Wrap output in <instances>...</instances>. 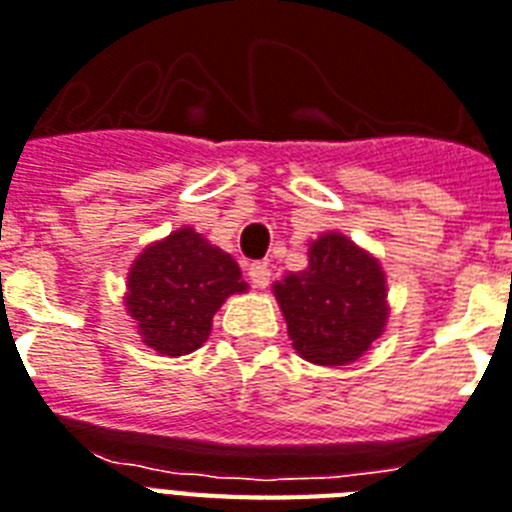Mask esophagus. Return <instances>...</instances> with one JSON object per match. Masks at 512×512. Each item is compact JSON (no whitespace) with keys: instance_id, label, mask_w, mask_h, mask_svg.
Returning <instances> with one entry per match:
<instances>
[{"instance_id":"34e87169","label":"esophagus","mask_w":512,"mask_h":512,"mask_svg":"<svg viewBox=\"0 0 512 512\" xmlns=\"http://www.w3.org/2000/svg\"><path fill=\"white\" fill-rule=\"evenodd\" d=\"M269 277H272V272H269V266H266L264 261H256V264L248 266V280H251L253 287L264 290V287L269 285Z\"/></svg>"}]
</instances>
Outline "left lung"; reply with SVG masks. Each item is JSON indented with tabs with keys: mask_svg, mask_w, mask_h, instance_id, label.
Wrapping results in <instances>:
<instances>
[{
	"mask_svg": "<svg viewBox=\"0 0 512 512\" xmlns=\"http://www.w3.org/2000/svg\"><path fill=\"white\" fill-rule=\"evenodd\" d=\"M295 353L319 366L366 356L390 319L387 274L374 253L337 230L308 240V266L272 285Z\"/></svg>",
	"mask_w": 512,
	"mask_h": 512,
	"instance_id": "left-lung-1",
	"label": "left lung"
}]
</instances>
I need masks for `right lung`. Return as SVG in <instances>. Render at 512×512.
Masks as SVG:
<instances>
[{
    "label": "right lung",
    "instance_id": "obj_1",
    "mask_svg": "<svg viewBox=\"0 0 512 512\" xmlns=\"http://www.w3.org/2000/svg\"><path fill=\"white\" fill-rule=\"evenodd\" d=\"M246 290L238 261L183 225L135 256L122 301L141 342L177 358L201 348L222 303Z\"/></svg>",
    "mask_w": 512,
    "mask_h": 512
}]
</instances>
